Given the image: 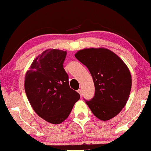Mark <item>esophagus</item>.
<instances>
[{
    "instance_id": "1",
    "label": "esophagus",
    "mask_w": 151,
    "mask_h": 151,
    "mask_svg": "<svg viewBox=\"0 0 151 151\" xmlns=\"http://www.w3.org/2000/svg\"><path fill=\"white\" fill-rule=\"evenodd\" d=\"M78 92L81 95V94H82V90H81V89L78 90Z\"/></svg>"
}]
</instances>
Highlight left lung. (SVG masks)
Segmentation results:
<instances>
[{"label": "left lung", "instance_id": "left-lung-1", "mask_svg": "<svg viewBox=\"0 0 151 151\" xmlns=\"http://www.w3.org/2000/svg\"><path fill=\"white\" fill-rule=\"evenodd\" d=\"M75 57L87 67L93 78L94 96L86 103L99 119H112L129 98L132 77L128 68L121 58L105 48H84Z\"/></svg>", "mask_w": 151, "mask_h": 151}]
</instances>
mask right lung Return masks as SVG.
<instances>
[{
	"instance_id": "1",
	"label": "right lung",
	"mask_w": 151,
	"mask_h": 151,
	"mask_svg": "<svg viewBox=\"0 0 151 151\" xmlns=\"http://www.w3.org/2000/svg\"><path fill=\"white\" fill-rule=\"evenodd\" d=\"M66 55L59 49L45 50L34 60L25 76V91L32 107L52 124L64 122L80 98L69 87L63 65Z\"/></svg>"
}]
</instances>
